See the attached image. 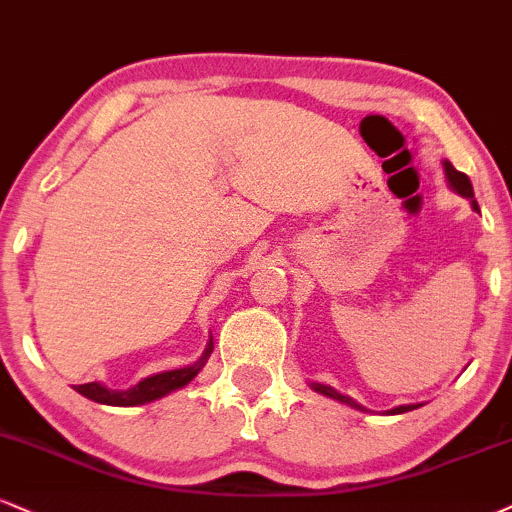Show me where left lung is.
Masks as SVG:
<instances>
[{
  "instance_id": "left-lung-1",
  "label": "left lung",
  "mask_w": 512,
  "mask_h": 512,
  "mask_svg": "<svg viewBox=\"0 0 512 512\" xmlns=\"http://www.w3.org/2000/svg\"><path fill=\"white\" fill-rule=\"evenodd\" d=\"M443 171H446L448 183H451V188L455 190V193L463 195V197H467V200L472 202V209H474V212H479V205H477V200H474V190H472L470 178H467V176L463 174V171L455 169V166H453L451 162H443ZM312 389H315L317 393H322V396H329V398H334V400H341V403L350 405V408L362 410V405H357L353 398L343 396V393L334 391V389H331V386H324V384H312ZM415 408H420V403H417V405H398V408H393V410H389V412H391V415H400V412H408V410H415Z\"/></svg>"
}]
</instances>
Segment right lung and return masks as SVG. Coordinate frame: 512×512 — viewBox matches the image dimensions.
Listing matches in <instances>:
<instances>
[{
  "label": "right lung",
  "mask_w": 512,
  "mask_h": 512,
  "mask_svg": "<svg viewBox=\"0 0 512 512\" xmlns=\"http://www.w3.org/2000/svg\"><path fill=\"white\" fill-rule=\"evenodd\" d=\"M212 350H214V346H212V338H209L205 353H202V357L195 362V365L183 367V369H171V372H162V374H155V377H147L128 391H112V389H107V386L97 384V381H92V384H80V386H76V391L80 393V396L95 400V403L119 405V408H131V405L152 403V400L162 398V396H166V393L183 389V386L190 384V381L197 377V372L205 367L207 357L212 355Z\"/></svg>",
  "instance_id": "add662e5"
}]
</instances>
